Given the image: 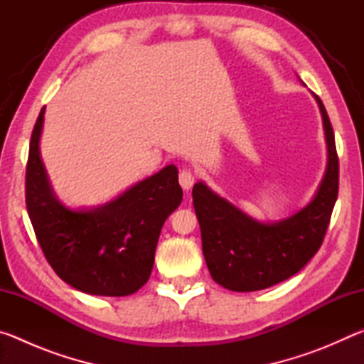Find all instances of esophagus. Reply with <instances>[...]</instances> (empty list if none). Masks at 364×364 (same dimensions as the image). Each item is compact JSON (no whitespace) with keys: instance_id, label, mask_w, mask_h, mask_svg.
<instances>
[{"instance_id":"1","label":"esophagus","mask_w":364,"mask_h":364,"mask_svg":"<svg viewBox=\"0 0 364 364\" xmlns=\"http://www.w3.org/2000/svg\"><path fill=\"white\" fill-rule=\"evenodd\" d=\"M178 180H180L181 188L184 191H189L191 188H193V184L196 181V176H194V173L191 170H181L180 171V178H178Z\"/></svg>"}]
</instances>
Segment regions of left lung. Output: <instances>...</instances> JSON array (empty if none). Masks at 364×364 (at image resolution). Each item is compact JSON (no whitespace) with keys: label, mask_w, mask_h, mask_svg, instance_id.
Returning a JSON list of instances; mask_svg holds the SVG:
<instances>
[{"label":"left lung","mask_w":364,"mask_h":364,"mask_svg":"<svg viewBox=\"0 0 364 364\" xmlns=\"http://www.w3.org/2000/svg\"><path fill=\"white\" fill-rule=\"evenodd\" d=\"M304 83V82H301ZM323 117L328 164L313 199L279 221L250 217L199 181L193 204L200 225L202 250L212 279L234 292H254L291 278L321 247L338 191V159L331 120L316 95Z\"/></svg>","instance_id":"left-lung-1"}]
</instances>
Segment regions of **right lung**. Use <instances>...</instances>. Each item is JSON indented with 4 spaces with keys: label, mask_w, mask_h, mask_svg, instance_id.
I'll use <instances>...</instances> for the list:
<instances>
[{
    "label": "right lung",
    "mask_w": 364,
    "mask_h": 364,
    "mask_svg": "<svg viewBox=\"0 0 364 364\" xmlns=\"http://www.w3.org/2000/svg\"><path fill=\"white\" fill-rule=\"evenodd\" d=\"M45 107L36 119L26 175L30 221L48 263L77 291L132 295L149 279L162 226L183 200L167 165L97 207H67L54 194L40 154Z\"/></svg>",
    "instance_id": "obj_1"
}]
</instances>
